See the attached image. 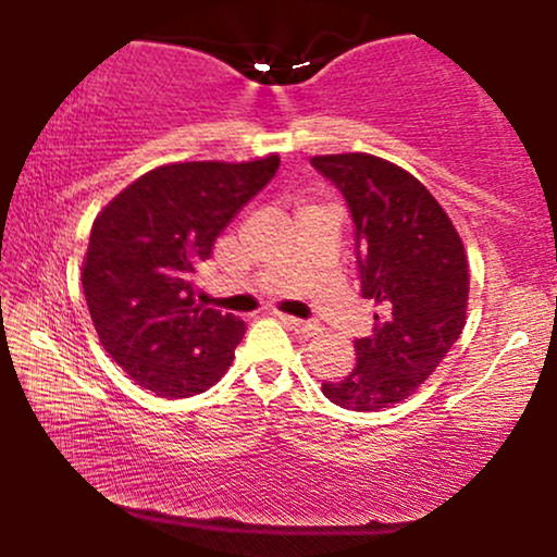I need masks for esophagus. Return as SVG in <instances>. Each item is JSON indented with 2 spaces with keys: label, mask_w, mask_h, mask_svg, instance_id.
I'll use <instances>...</instances> for the list:
<instances>
[{
  "label": "esophagus",
  "mask_w": 557,
  "mask_h": 557,
  "mask_svg": "<svg viewBox=\"0 0 557 557\" xmlns=\"http://www.w3.org/2000/svg\"><path fill=\"white\" fill-rule=\"evenodd\" d=\"M277 319L285 324V327H290L293 332H298V335H304V337H311L319 332V324H314V322H304V319L287 317V314H277Z\"/></svg>",
  "instance_id": "obj_1"
}]
</instances>
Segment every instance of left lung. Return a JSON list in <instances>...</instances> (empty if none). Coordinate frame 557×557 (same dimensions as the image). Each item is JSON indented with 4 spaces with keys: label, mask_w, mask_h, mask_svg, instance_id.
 Returning a JSON list of instances; mask_svg holds the SVG:
<instances>
[{
    "label": "left lung",
    "mask_w": 557,
    "mask_h": 557,
    "mask_svg": "<svg viewBox=\"0 0 557 557\" xmlns=\"http://www.w3.org/2000/svg\"><path fill=\"white\" fill-rule=\"evenodd\" d=\"M311 164L341 190L356 227L361 296L374 330L354 343L356 367L322 382L324 398L350 411L406 400L461 335L469 264L458 230L411 172L372 154H327Z\"/></svg>",
    "instance_id": "left-lung-1"
}]
</instances>
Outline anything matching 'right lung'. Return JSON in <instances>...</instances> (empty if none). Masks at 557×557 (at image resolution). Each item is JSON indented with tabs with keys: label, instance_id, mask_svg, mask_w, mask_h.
<instances>
[{
	"label": "right lung",
	"instance_id": "obj_1",
	"mask_svg": "<svg viewBox=\"0 0 557 557\" xmlns=\"http://www.w3.org/2000/svg\"><path fill=\"white\" fill-rule=\"evenodd\" d=\"M280 157L164 164L101 209L83 259V293L107 354L162 398L222 380L246 324L203 309L194 274L233 216L272 181Z\"/></svg>",
	"mask_w": 557,
	"mask_h": 557
}]
</instances>
